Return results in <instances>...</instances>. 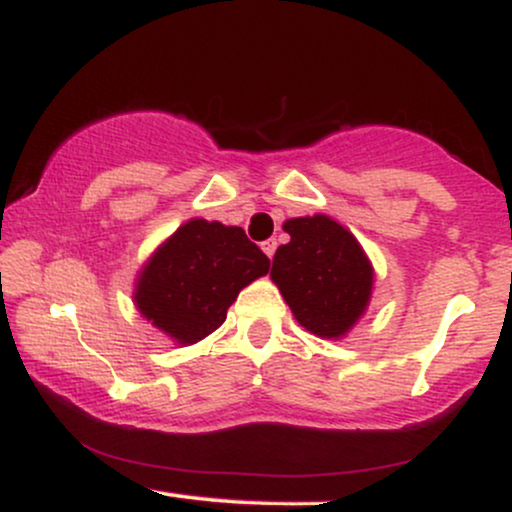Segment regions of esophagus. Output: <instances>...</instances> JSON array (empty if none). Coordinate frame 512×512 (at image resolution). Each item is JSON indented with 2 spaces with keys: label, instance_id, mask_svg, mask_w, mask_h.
<instances>
[{
  "label": "esophagus",
  "instance_id": "obj_1",
  "mask_svg": "<svg viewBox=\"0 0 512 512\" xmlns=\"http://www.w3.org/2000/svg\"><path fill=\"white\" fill-rule=\"evenodd\" d=\"M262 250H264V255H267L269 260H272V257H274V252H276V240H274V238L264 240V243H262Z\"/></svg>",
  "mask_w": 512,
  "mask_h": 512
}]
</instances>
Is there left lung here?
<instances>
[{
	"label": "left lung",
	"instance_id": "obj_1",
	"mask_svg": "<svg viewBox=\"0 0 512 512\" xmlns=\"http://www.w3.org/2000/svg\"><path fill=\"white\" fill-rule=\"evenodd\" d=\"M291 240L279 245L272 281L293 317L325 339L344 337L366 313L373 293V267L358 240L330 216L289 219Z\"/></svg>",
	"mask_w": 512,
	"mask_h": 512
}]
</instances>
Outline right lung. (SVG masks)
<instances>
[{"label":"right lung","instance_id":"1","mask_svg":"<svg viewBox=\"0 0 512 512\" xmlns=\"http://www.w3.org/2000/svg\"><path fill=\"white\" fill-rule=\"evenodd\" d=\"M269 272V257L243 228L192 219L144 264L134 303L151 325L182 346L219 330L238 293Z\"/></svg>","mask_w":512,"mask_h":512}]
</instances>
